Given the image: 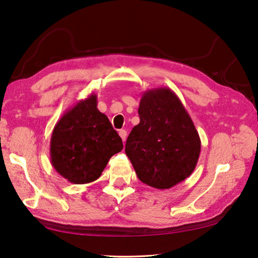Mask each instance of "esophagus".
<instances>
[{
	"label": "esophagus",
	"mask_w": 258,
	"mask_h": 258,
	"mask_svg": "<svg viewBox=\"0 0 258 258\" xmlns=\"http://www.w3.org/2000/svg\"><path fill=\"white\" fill-rule=\"evenodd\" d=\"M119 137L121 138V140H123V141L125 142V140H126V137H127V132H126L125 130H120L119 131Z\"/></svg>",
	"instance_id": "34e87169"
}]
</instances>
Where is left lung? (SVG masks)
<instances>
[{"instance_id": "left-lung-1", "label": "left lung", "mask_w": 258, "mask_h": 258, "mask_svg": "<svg viewBox=\"0 0 258 258\" xmlns=\"http://www.w3.org/2000/svg\"><path fill=\"white\" fill-rule=\"evenodd\" d=\"M139 116L125 146L139 180L160 190L184 181L195 171L202 142L181 100L168 87L146 91Z\"/></svg>"}]
</instances>
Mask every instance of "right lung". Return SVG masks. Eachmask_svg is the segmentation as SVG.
Masks as SVG:
<instances>
[{
  "label": "right lung",
  "mask_w": 258,
  "mask_h": 258,
  "mask_svg": "<svg viewBox=\"0 0 258 258\" xmlns=\"http://www.w3.org/2000/svg\"><path fill=\"white\" fill-rule=\"evenodd\" d=\"M97 104L95 94L78 101L63 113L52 132L51 164L74 184L98 180L109 159L123 149L118 133Z\"/></svg>",
  "instance_id": "obj_1"
}]
</instances>
